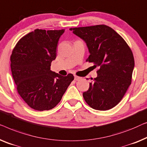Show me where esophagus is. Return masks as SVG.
I'll return each instance as SVG.
<instances>
[{
    "mask_svg": "<svg viewBox=\"0 0 147 147\" xmlns=\"http://www.w3.org/2000/svg\"><path fill=\"white\" fill-rule=\"evenodd\" d=\"M80 79H81V77H79V76L74 75V80H79Z\"/></svg>",
    "mask_w": 147,
    "mask_h": 147,
    "instance_id": "34e87169",
    "label": "esophagus"
}]
</instances>
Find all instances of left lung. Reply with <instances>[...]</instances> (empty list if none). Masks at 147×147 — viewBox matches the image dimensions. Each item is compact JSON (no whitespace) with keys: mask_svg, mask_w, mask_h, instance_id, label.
<instances>
[{"mask_svg":"<svg viewBox=\"0 0 147 147\" xmlns=\"http://www.w3.org/2000/svg\"><path fill=\"white\" fill-rule=\"evenodd\" d=\"M86 42L90 53L86 61L98 67L83 97L91 108L107 111L123 98L131 84L135 60L131 49L121 36L105 24L71 28Z\"/></svg>","mask_w":147,"mask_h":147,"instance_id":"obj_1","label":"left lung"}]
</instances>
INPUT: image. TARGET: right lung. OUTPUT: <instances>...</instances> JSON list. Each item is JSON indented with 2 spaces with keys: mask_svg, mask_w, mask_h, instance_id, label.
<instances>
[{
  "mask_svg": "<svg viewBox=\"0 0 147 147\" xmlns=\"http://www.w3.org/2000/svg\"><path fill=\"white\" fill-rule=\"evenodd\" d=\"M64 32L36 29L20 38L12 51L11 67L16 89L34 110L55 107L74 80L72 74L63 76L51 71L58 41Z\"/></svg>",
  "mask_w": 147,
  "mask_h": 147,
  "instance_id": "1",
  "label": "right lung"
}]
</instances>
